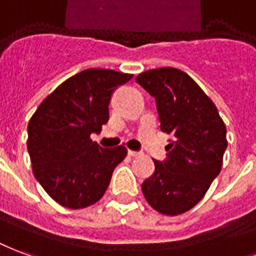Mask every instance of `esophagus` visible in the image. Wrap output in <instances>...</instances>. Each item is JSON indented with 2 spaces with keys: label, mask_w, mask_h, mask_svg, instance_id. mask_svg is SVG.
Returning <instances> with one entry per match:
<instances>
[{
  "label": "esophagus",
  "mask_w": 256,
  "mask_h": 256,
  "mask_svg": "<svg viewBox=\"0 0 256 256\" xmlns=\"http://www.w3.org/2000/svg\"><path fill=\"white\" fill-rule=\"evenodd\" d=\"M128 156H134V158H138V156H142V152H138V151L130 150V151H128Z\"/></svg>",
  "instance_id": "1"
}]
</instances>
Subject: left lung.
I'll use <instances>...</instances> for the list:
<instances>
[{
	"label": "left lung",
	"instance_id": "8db88e82",
	"mask_svg": "<svg viewBox=\"0 0 256 256\" xmlns=\"http://www.w3.org/2000/svg\"><path fill=\"white\" fill-rule=\"evenodd\" d=\"M156 102L161 130L172 136L166 161L142 184L147 203L165 216H178L202 200L222 168L226 126L196 82L177 68L150 69L136 76Z\"/></svg>",
	"mask_w": 256,
	"mask_h": 256
}]
</instances>
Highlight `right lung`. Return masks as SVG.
Instances as JSON below:
<instances>
[{
	"label": "right lung",
	"instance_id": "1",
	"mask_svg": "<svg viewBox=\"0 0 256 256\" xmlns=\"http://www.w3.org/2000/svg\"><path fill=\"white\" fill-rule=\"evenodd\" d=\"M132 76L113 69L82 70L48 95L31 117L27 148L34 176L61 206L78 210L98 202L126 156L124 146L102 148L91 134L109 120L112 92Z\"/></svg>",
	"mask_w": 256,
	"mask_h": 256
}]
</instances>
